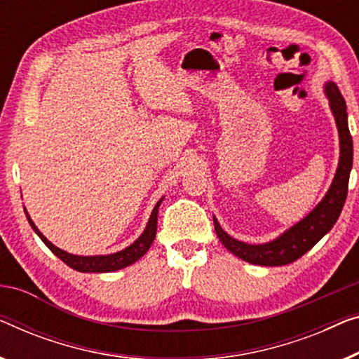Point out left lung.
Wrapping results in <instances>:
<instances>
[{"mask_svg":"<svg viewBox=\"0 0 359 359\" xmlns=\"http://www.w3.org/2000/svg\"><path fill=\"white\" fill-rule=\"evenodd\" d=\"M325 95L329 98L330 110L334 113L340 137V160L334 181H332L324 199L316 205V209L309 212V215H306L303 220L296 223L290 230L275 238L273 241L264 244H248L238 241L222 230L220 223L214 217L218 240L222 241L228 251L243 259V261L267 267L287 266V264L294 262L296 259L308 252L322 236L332 230V226L339 220L340 212L345 205L348 181H350V171L353 167V139L350 129H348L346 103L345 98L341 97L339 87L334 82H327Z\"/></svg>","mask_w":359,"mask_h":359,"instance_id":"8db88e82","label":"left lung"}]
</instances>
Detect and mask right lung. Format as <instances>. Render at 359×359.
Listing matches in <instances>:
<instances>
[{
    "mask_svg": "<svg viewBox=\"0 0 359 359\" xmlns=\"http://www.w3.org/2000/svg\"><path fill=\"white\" fill-rule=\"evenodd\" d=\"M163 197L157 202V205L154 207L152 214H150V218L147 222V226L141 236L134 241L131 246H128L123 251H118L115 254H108V256H76V254H69L63 251V249L56 248L53 243H50L46 238L41 235L39 231V228L35 226V223L32 222V218L29 217L27 210H25V215H27V220L30 223V226L34 228V231L40 236V240L43 241L51 252L55 256H58L61 261H63L66 266H69L71 269L79 270V272H115V270L124 269L128 266H131L136 261H139L145 252L149 251L150 244L154 243L155 235H157V215H158V207L162 204Z\"/></svg>",
    "mask_w": 359,
    "mask_h": 359,
    "instance_id": "1",
    "label": "right lung"
}]
</instances>
